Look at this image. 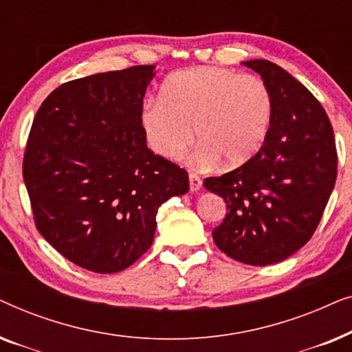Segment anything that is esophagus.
Instances as JSON below:
<instances>
[{"instance_id": "34e87169", "label": "esophagus", "mask_w": 352, "mask_h": 352, "mask_svg": "<svg viewBox=\"0 0 352 352\" xmlns=\"http://www.w3.org/2000/svg\"><path fill=\"white\" fill-rule=\"evenodd\" d=\"M189 187L190 192H199L201 189V179L200 176L195 175V173H190L189 175Z\"/></svg>"}]
</instances>
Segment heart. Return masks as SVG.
I'll list each match as a JSON object with an SVG mask.
<instances>
[{
	"label": "heart",
	"instance_id": "b5f03b06",
	"mask_svg": "<svg viewBox=\"0 0 352 352\" xmlns=\"http://www.w3.org/2000/svg\"><path fill=\"white\" fill-rule=\"evenodd\" d=\"M272 117V93L259 76L195 67L171 75L160 99L142 105L139 122L157 155L168 160L184 155L194 129L201 162L239 168L263 148Z\"/></svg>",
	"mask_w": 352,
	"mask_h": 352
}]
</instances>
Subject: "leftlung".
<instances>
[{
  "instance_id": "1",
  "label": "left lung",
  "mask_w": 352,
  "mask_h": 352,
  "mask_svg": "<svg viewBox=\"0 0 352 352\" xmlns=\"http://www.w3.org/2000/svg\"><path fill=\"white\" fill-rule=\"evenodd\" d=\"M258 72L274 99L261 151L237 170L206 177L228 213L213 230L221 252L240 263L267 266L305 247L320 223L336 181L333 128L306 86L274 62H243Z\"/></svg>"
}]
</instances>
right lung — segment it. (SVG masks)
I'll return each instance as SVG.
<instances>
[{
    "label": "right lung",
    "mask_w": 352,
    "mask_h": 352,
    "mask_svg": "<svg viewBox=\"0 0 352 352\" xmlns=\"http://www.w3.org/2000/svg\"><path fill=\"white\" fill-rule=\"evenodd\" d=\"M155 65L60 85L33 120L23 181L40 234L98 274L131 266L151 248L157 211L189 190V176L147 147L142 99Z\"/></svg>",
    "instance_id": "right-lung-1"
}]
</instances>
